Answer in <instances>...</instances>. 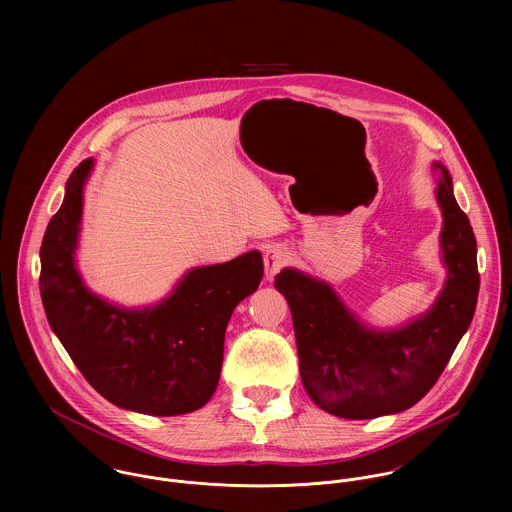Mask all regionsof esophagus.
<instances>
[{"label": "esophagus", "mask_w": 512, "mask_h": 512, "mask_svg": "<svg viewBox=\"0 0 512 512\" xmlns=\"http://www.w3.org/2000/svg\"><path fill=\"white\" fill-rule=\"evenodd\" d=\"M290 264V254L282 246H272L264 254V266H266V280L272 282L280 270H284Z\"/></svg>", "instance_id": "1"}]
</instances>
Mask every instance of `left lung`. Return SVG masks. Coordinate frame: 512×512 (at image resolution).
<instances>
[{"instance_id":"left-lung-1","label":"left lung","mask_w":512,"mask_h":512,"mask_svg":"<svg viewBox=\"0 0 512 512\" xmlns=\"http://www.w3.org/2000/svg\"><path fill=\"white\" fill-rule=\"evenodd\" d=\"M436 169L447 282L428 315L400 331H370L327 284L288 268L276 276L274 286L292 311L301 382L333 416L368 420L414 406L438 382L473 319L477 240L453 197L447 169L439 163Z\"/></svg>"}]
</instances>
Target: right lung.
<instances>
[{"instance_id":"obj_1","label":"right lung","mask_w":512,"mask_h":512,"mask_svg":"<svg viewBox=\"0 0 512 512\" xmlns=\"http://www.w3.org/2000/svg\"><path fill=\"white\" fill-rule=\"evenodd\" d=\"M90 167L92 159H84L71 173L43 236L39 288L49 325L112 404L151 416L199 410L219 384L228 319L264 278L262 256L248 252L191 270L153 309L126 311L102 301L82 286L73 258Z\"/></svg>"}]
</instances>
